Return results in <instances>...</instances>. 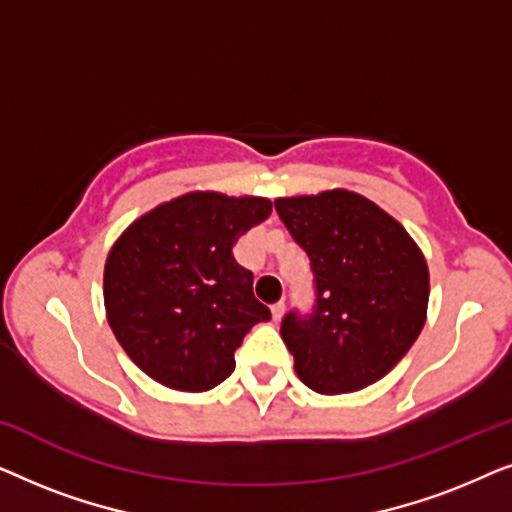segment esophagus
Segmentation results:
<instances>
[{"label":"esophagus","instance_id":"obj_1","mask_svg":"<svg viewBox=\"0 0 512 512\" xmlns=\"http://www.w3.org/2000/svg\"><path fill=\"white\" fill-rule=\"evenodd\" d=\"M270 310H272V319H275V321H282L284 312H286V305H284V300H279V303L272 305Z\"/></svg>","mask_w":512,"mask_h":512}]
</instances>
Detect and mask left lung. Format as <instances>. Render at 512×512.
Returning <instances> with one entry per match:
<instances>
[{
  "instance_id": "left-lung-1",
  "label": "left lung",
  "mask_w": 512,
  "mask_h": 512,
  "mask_svg": "<svg viewBox=\"0 0 512 512\" xmlns=\"http://www.w3.org/2000/svg\"><path fill=\"white\" fill-rule=\"evenodd\" d=\"M275 209L307 251L317 305L282 321L293 368L317 394L373 384L408 354L429 307V265L394 216L345 188L277 198Z\"/></svg>"
}]
</instances>
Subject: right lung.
I'll return each mask as SVG.
<instances>
[{
    "instance_id": "1",
    "label": "right lung",
    "mask_w": 512,
    "mask_h": 512,
    "mask_svg": "<svg viewBox=\"0 0 512 512\" xmlns=\"http://www.w3.org/2000/svg\"><path fill=\"white\" fill-rule=\"evenodd\" d=\"M270 212L268 198L193 191L139 216L109 249L107 321L151 380L200 394L233 373L244 335L270 319L233 247Z\"/></svg>"
}]
</instances>
